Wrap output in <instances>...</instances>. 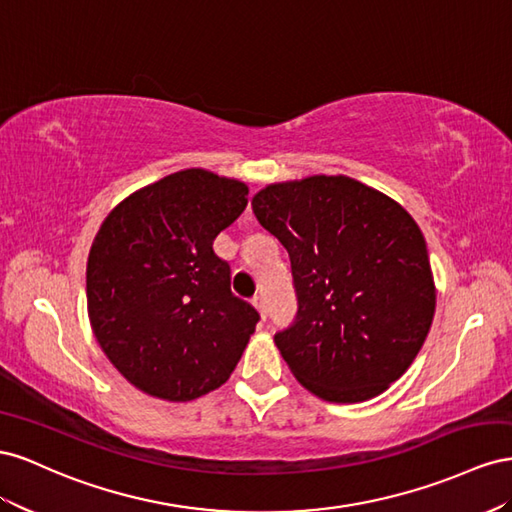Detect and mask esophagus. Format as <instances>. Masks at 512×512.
Instances as JSON below:
<instances>
[{
	"mask_svg": "<svg viewBox=\"0 0 512 512\" xmlns=\"http://www.w3.org/2000/svg\"><path fill=\"white\" fill-rule=\"evenodd\" d=\"M251 304L255 306V309H257V313L261 315V319H266L268 311H266V300H264V296H255V298L251 300Z\"/></svg>",
	"mask_w": 512,
	"mask_h": 512,
	"instance_id": "1",
	"label": "esophagus"
}]
</instances>
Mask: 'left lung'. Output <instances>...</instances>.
<instances>
[{
    "mask_svg": "<svg viewBox=\"0 0 512 512\" xmlns=\"http://www.w3.org/2000/svg\"><path fill=\"white\" fill-rule=\"evenodd\" d=\"M251 206L294 274L298 319L274 337L289 371L330 403L388 390L425 343L437 298L410 212L347 175L274 182Z\"/></svg>",
    "mask_w": 512,
    "mask_h": 512,
    "instance_id": "left-lung-1",
    "label": "left lung"
}]
</instances>
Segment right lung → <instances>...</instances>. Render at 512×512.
I'll list each match as a JSON object with an SVG mask.
<instances>
[{
    "mask_svg": "<svg viewBox=\"0 0 512 512\" xmlns=\"http://www.w3.org/2000/svg\"><path fill=\"white\" fill-rule=\"evenodd\" d=\"M248 186L182 169L130 193L87 255V317L102 352L150 397L186 403L221 388L257 311L229 289L214 238L242 214Z\"/></svg>",
    "mask_w": 512,
    "mask_h": 512,
    "instance_id": "right-lung-1",
    "label": "right lung"
}]
</instances>
